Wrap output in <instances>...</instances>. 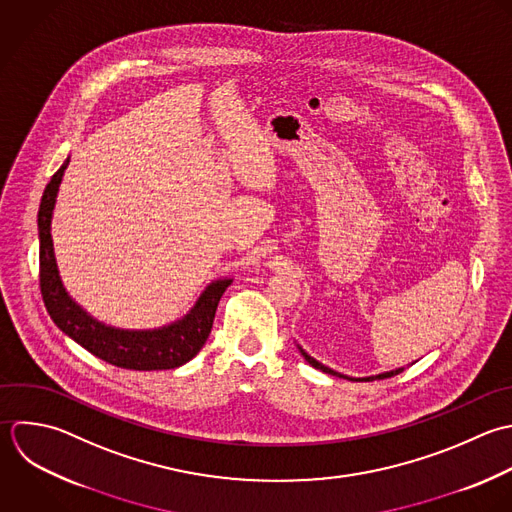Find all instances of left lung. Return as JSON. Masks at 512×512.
Instances as JSON below:
<instances>
[{
	"label": "left lung",
	"mask_w": 512,
	"mask_h": 512,
	"mask_svg": "<svg viewBox=\"0 0 512 512\" xmlns=\"http://www.w3.org/2000/svg\"><path fill=\"white\" fill-rule=\"evenodd\" d=\"M299 351H301V355L305 357V361H307L311 367H315V369H319V371H323V373H329V375H333V377L349 379V381H375V379H389V377H393V375H399L401 371H405V367H399V369H395V371H387V373H379V375H373V377H359V379H355V377H347V375H341V373H337V371H333V369L325 367L323 363H319L317 359H313L311 355H307V353H305L301 347H299Z\"/></svg>",
	"instance_id": "left-lung-1"
}]
</instances>
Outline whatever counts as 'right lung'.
I'll list each match as a JSON object with an SVG mask.
<instances>
[{
	"mask_svg": "<svg viewBox=\"0 0 512 512\" xmlns=\"http://www.w3.org/2000/svg\"><path fill=\"white\" fill-rule=\"evenodd\" d=\"M67 165L69 157L47 183L37 213L39 287L49 317L67 337L109 365L131 371H165L185 365L205 345L219 299L233 279H217L209 283L183 319L159 329H117L93 319L67 295L53 253L51 217Z\"/></svg>",
	"mask_w": 512,
	"mask_h": 512,
	"instance_id": "add662e5",
	"label": "right lung"
}]
</instances>
